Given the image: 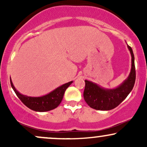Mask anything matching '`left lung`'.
<instances>
[{
    "instance_id": "left-lung-1",
    "label": "left lung",
    "mask_w": 147,
    "mask_h": 147,
    "mask_svg": "<svg viewBox=\"0 0 147 147\" xmlns=\"http://www.w3.org/2000/svg\"><path fill=\"white\" fill-rule=\"evenodd\" d=\"M131 55V68L129 76L120 85L114 88H105L91 81L85 80L84 98L92 109L99 111L113 109L122 102L132 90L136 82L135 58L133 50L127 45Z\"/></svg>"
}]
</instances>
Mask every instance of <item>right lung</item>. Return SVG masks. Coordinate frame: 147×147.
Here are the masks:
<instances>
[{"mask_svg":"<svg viewBox=\"0 0 147 147\" xmlns=\"http://www.w3.org/2000/svg\"><path fill=\"white\" fill-rule=\"evenodd\" d=\"M73 81L64 84L60 86L54 90L51 91L46 95L41 97H30L20 93L14 87L12 83L11 79L10 78V83L11 88L17 95V97L21 99V101L31 110L37 111V112H45L53 110L60 104L63 99L65 91L69 87Z\"/></svg>","mask_w":147,"mask_h":147,"instance_id":"right-lung-1","label":"right lung"}]
</instances>
